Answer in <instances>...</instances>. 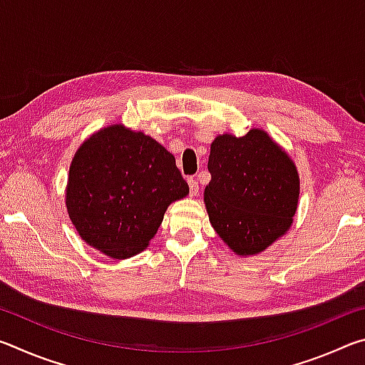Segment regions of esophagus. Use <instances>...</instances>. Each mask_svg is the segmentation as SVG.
<instances>
[{"instance_id": "obj_1", "label": "esophagus", "mask_w": 365, "mask_h": 365, "mask_svg": "<svg viewBox=\"0 0 365 365\" xmlns=\"http://www.w3.org/2000/svg\"><path fill=\"white\" fill-rule=\"evenodd\" d=\"M188 187H190V196H197L200 195V185L195 180V178H188Z\"/></svg>"}]
</instances>
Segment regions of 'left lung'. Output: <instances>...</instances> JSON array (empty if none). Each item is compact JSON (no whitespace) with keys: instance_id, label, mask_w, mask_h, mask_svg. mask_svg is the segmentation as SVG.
<instances>
[{"instance_id":"8db88e82","label":"left lung","mask_w":365,"mask_h":365,"mask_svg":"<svg viewBox=\"0 0 365 365\" xmlns=\"http://www.w3.org/2000/svg\"><path fill=\"white\" fill-rule=\"evenodd\" d=\"M205 188L209 222L237 256H255L283 237L299 200V174L288 153L262 128L217 135Z\"/></svg>"}]
</instances>
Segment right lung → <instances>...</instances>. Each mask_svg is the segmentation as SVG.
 <instances>
[{"label":"right lung","instance_id":"obj_1","mask_svg":"<svg viewBox=\"0 0 365 365\" xmlns=\"http://www.w3.org/2000/svg\"><path fill=\"white\" fill-rule=\"evenodd\" d=\"M188 193L175 158L163 145L114 123L73 154L66 207L86 245L113 259H128L148 248L170 202Z\"/></svg>","mask_w":365,"mask_h":365}]
</instances>
